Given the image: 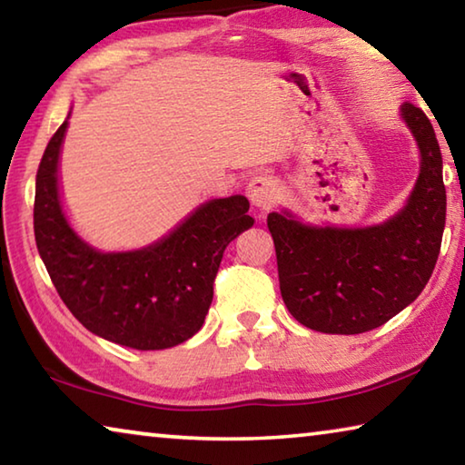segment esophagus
<instances>
[{
	"instance_id": "obj_1",
	"label": "esophagus",
	"mask_w": 465,
	"mask_h": 465,
	"mask_svg": "<svg viewBox=\"0 0 465 465\" xmlns=\"http://www.w3.org/2000/svg\"><path fill=\"white\" fill-rule=\"evenodd\" d=\"M246 193L250 196V203L258 209H271L274 203H277L279 196V184L272 176H254L250 180V184L246 188Z\"/></svg>"
}]
</instances>
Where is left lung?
I'll list each match as a JSON object with an SVG mask.
<instances>
[{"mask_svg":"<svg viewBox=\"0 0 465 465\" xmlns=\"http://www.w3.org/2000/svg\"><path fill=\"white\" fill-rule=\"evenodd\" d=\"M400 119L412 133L420 170L404 207L380 223H308L282 207L266 217L279 285L299 324L324 334L380 328L422 293L445 230L443 157L430 121L411 102Z\"/></svg>","mask_w":465,"mask_h":465,"instance_id":"8db88e82","label":"left lung"}]
</instances>
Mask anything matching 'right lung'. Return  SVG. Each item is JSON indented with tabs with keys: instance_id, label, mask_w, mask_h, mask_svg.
Segmentation results:
<instances>
[{
	"instance_id": "1",
	"label": "right lung",
	"mask_w": 465,
	"mask_h": 465,
	"mask_svg": "<svg viewBox=\"0 0 465 465\" xmlns=\"http://www.w3.org/2000/svg\"><path fill=\"white\" fill-rule=\"evenodd\" d=\"M63 121L36 172L35 238L63 303L104 341L163 351L199 332L213 302L227 243L254 225L243 194L211 199L143 248L102 252L74 230L63 207Z\"/></svg>"
}]
</instances>
